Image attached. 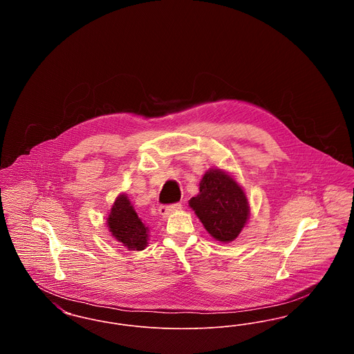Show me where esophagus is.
I'll list each match as a JSON object with an SVG mask.
<instances>
[{
	"label": "esophagus",
	"mask_w": 354,
	"mask_h": 354,
	"mask_svg": "<svg viewBox=\"0 0 354 354\" xmlns=\"http://www.w3.org/2000/svg\"><path fill=\"white\" fill-rule=\"evenodd\" d=\"M182 209V204L180 203H176V204H171V205H160L159 207V214L163 216V218H167L169 214L175 212V211H180Z\"/></svg>",
	"instance_id": "obj_1"
}]
</instances>
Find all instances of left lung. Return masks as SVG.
Returning a JSON list of instances; mask_svg holds the SVG:
<instances>
[{"instance_id":"left-lung-1","label":"left lung","mask_w":354,"mask_h":354,"mask_svg":"<svg viewBox=\"0 0 354 354\" xmlns=\"http://www.w3.org/2000/svg\"><path fill=\"white\" fill-rule=\"evenodd\" d=\"M188 205L205 231L220 243H231L250 219L251 208L243 187L224 169H209L199 183V194Z\"/></svg>"}]
</instances>
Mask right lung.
I'll use <instances>...</instances> for the list:
<instances>
[{
  "mask_svg": "<svg viewBox=\"0 0 354 354\" xmlns=\"http://www.w3.org/2000/svg\"><path fill=\"white\" fill-rule=\"evenodd\" d=\"M106 224L111 236L129 251H143L147 247L149 227L142 221L127 194H119L113 204Z\"/></svg>",
  "mask_w": 354,
  "mask_h": 354,
  "instance_id": "obj_1",
  "label": "right lung"
}]
</instances>
